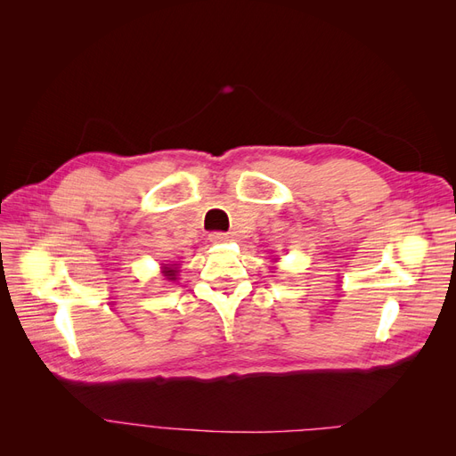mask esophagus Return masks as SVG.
I'll use <instances>...</instances> for the list:
<instances>
[{
  "instance_id": "34e87169",
  "label": "esophagus",
  "mask_w": 456,
  "mask_h": 456,
  "mask_svg": "<svg viewBox=\"0 0 456 456\" xmlns=\"http://www.w3.org/2000/svg\"><path fill=\"white\" fill-rule=\"evenodd\" d=\"M209 241L215 243V245L226 243L228 241V233H224V232H213V233H209Z\"/></svg>"
}]
</instances>
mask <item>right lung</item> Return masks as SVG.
<instances>
[{
  "label": "right lung",
  "instance_id": "add662e5",
  "mask_svg": "<svg viewBox=\"0 0 456 456\" xmlns=\"http://www.w3.org/2000/svg\"><path fill=\"white\" fill-rule=\"evenodd\" d=\"M176 273H178V270H176L175 266H165V268H163V275H165V278H167L169 281H175V280H176Z\"/></svg>",
  "mask_w": 456,
  "mask_h": 456
}]
</instances>
